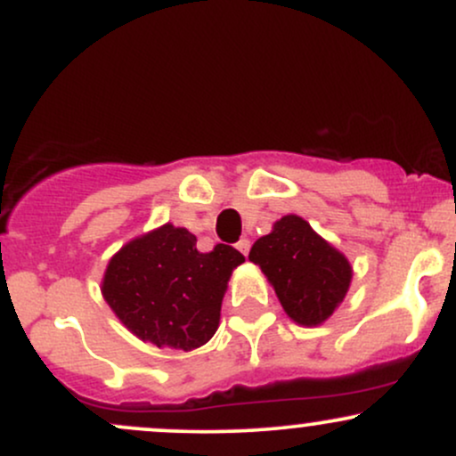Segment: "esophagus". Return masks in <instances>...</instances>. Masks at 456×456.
<instances>
[{"mask_svg":"<svg viewBox=\"0 0 456 456\" xmlns=\"http://www.w3.org/2000/svg\"><path fill=\"white\" fill-rule=\"evenodd\" d=\"M235 248H238L242 255H248V250H250V240H248V238H242L238 244H235Z\"/></svg>","mask_w":456,"mask_h":456,"instance_id":"obj_1","label":"esophagus"}]
</instances>
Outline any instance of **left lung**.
<instances>
[{
  "label": "left lung",
  "mask_w": 456,
  "mask_h": 456,
  "mask_svg": "<svg viewBox=\"0 0 456 456\" xmlns=\"http://www.w3.org/2000/svg\"><path fill=\"white\" fill-rule=\"evenodd\" d=\"M248 259L268 276L285 313L300 326L326 322L352 282L347 257L296 214L276 221L253 244Z\"/></svg>",
  "instance_id": "left-lung-1"
}]
</instances>
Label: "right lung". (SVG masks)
<instances>
[{"instance_id":"obj_1","label":"right lung","mask_w":456,"mask_h":456,"mask_svg":"<svg viewBox=\"0 0 456 456\" xmlns=\"http://www.w3.org/2000/svg\"><path fill=\"white\" fill-rule=\"evenodd\" d=\"M242 261L227 244L199 253L195 235L167 223L113 255L101 289L141 341L191 352L216 332L229 276Z\"/></svg>"}]
</instances>
